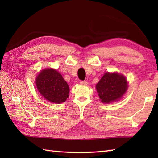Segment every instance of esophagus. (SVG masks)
Wrapping results in <instances>:
<instances>
[{
	"instance_id": "obj_1",
	"label": "esophagus",
	"mask_w": 158,
	"mask_h": 158,
	"mask_svg": "<svg viewBox=\"0 0 158 158\" xmlns=\"http://www.w3.org/2000/svg\"><path fill=\"white\" fill-rule=\"evenodd\" d=\"M80 83L82 85H87L88 84V82H87L86 81H80Z\"/></svg>"
}]
</instances>
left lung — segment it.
<instances>
[{"label":"left lung","mask_w":158,"mask_h":158,"mask_svg":"<svg viewBox=\"0 0 158 158\" xmlns=\"http://www.w3.org/2000/svg\"><path fill=\"white\" fill-rule=\"evenodd\" d=\"M127 88L125 77L118 73H106L97 83L96 89L101 102L109 103L122 98Z\"/></svg>","instance_id":"8db88e82"}]
</instances>
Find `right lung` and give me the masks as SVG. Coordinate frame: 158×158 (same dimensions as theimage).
I'll list each match as a JSON object with an SVG mask.
<instances>
[{"label": "right lung", "instance_id": "obj_1", "mask_svg": "<svg viewBox=\"0 0 158 158\" xmlns=\"http://www.w3.org/2000/svg\"><path fill=\"white\" fill-rule=\"evenodd\" d=\"M36 85L41 96L49 102L62 103L69 97V85L54 69L43 70L36 77Z\"/></svg>", "mask_w": 158, "mask_h": 158}]
</instances>
